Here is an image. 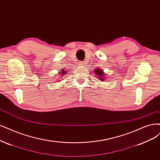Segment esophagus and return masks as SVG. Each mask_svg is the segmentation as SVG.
<instances>
[{
  "mask_svg": "<svg viewBox=\"0 0 160 160\" xmlns=\"http://www.w3.org/2000/svg\"><path fill=\"white\" fill-rule=\"evenodd\" d=\"M80 63H81L80 65H84V62H80Z\"/></svg>",
  "mask_w": 160,
  "mask_h": 160,
  "instance_id": "esophagus-1",
  "label": "esophagus"
}]
</instances>
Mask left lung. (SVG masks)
I'll use <instances>...</instances> for the list:
<instances>
[{"instance_id": "obj_1", "label": "left lung", "mask_w": 160, "mask_h": 160, "mask_svg": "<svg viewBox=\"0 0 160 160\" xmlns=\"http://www.w3.org/2000/svg\"><path fill=\"white\" fill-rule=\"evenodd\" d=\"M95 74H96L97 75V76L96 77H98V79L99 80H100L101 81H105V76H106V75L104 74V72H103V71L102 70H101V69H99V68H98V69H96L95 70Z\"/></svg>"}]
</instances>
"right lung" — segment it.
Here are the masks:
<instances>
[{
	"instance_id": "1",
	"label": "right lung",
	"mask_w": 160,
	"mask_h": 160,
	"mask_svg": "<svg viewBox=\"0 0 160 160\" xmlns=\"http://www.w3.org/2000/svg\"><path fill=\"white\" fill-rule=\"evenodd\" d=\"M67 74V72H66V71H64V70H62L61 71V72H59L58 73V74H57V75H59V74H60L61 76H63L64 74Z\"/></svg>"
}]
</instances>
